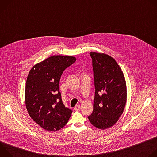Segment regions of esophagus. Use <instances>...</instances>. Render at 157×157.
<instances>
[{"instance_id":"obj_1","label":"esophagus","mask_w":157,"mask_h":157,"mask_svg":"<svg viewBox=\"0 0 157 157\" xmlns=\"http://www.w3.org/2000/svg\"><path fill=\"white\" fill-rule=\"evenodd\" d=\"M74 109H75V110H79L80 109V105H76Z\"/></svg>"}]
</instances>
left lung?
I'll return each instance as SVG.
<instances>
[{"instance_id": "1", "label": "left lung", "mask_w": 157, "mask_h": 157, "mask_svg": "<svg viewBox=\"0 0 157 157\" xmlns=\"http://www.w3.org/2000/svg\"><path fill=\"white\" fill-rule=\"evenodd\" d=\"M95 87L93 113L88 116L96 127L114 125L126 104L127 87L123 72L116 61L104 53L91 52Z\"/></svg>"}]
</instances>
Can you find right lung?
<instances>
[{
  "mask_svg": "<svg viewBox=\"0 0 157 157\" xmlns=\"http://www.w3.org/2000/svg\"><path fill=\"white\" fill-rule=\"evenodd\" d=\"M76 58L54 55L30 71L25 86V104L31 118L43 128L57 131L68 122L73 110L63 103L59 79L63 71Z\"/></svg>",
  "mask_w": 157,
  "mask_h": 157,
  "instance_id": "add662e5",
  "label": "right lung"
}]
</instances>
